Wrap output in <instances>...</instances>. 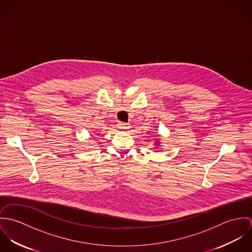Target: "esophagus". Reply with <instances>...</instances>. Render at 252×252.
<instances>
[{
    "label": "esophagus",
    "mask_w": 252,
    "mask_h": 252,
    "mask_svg": "<svg viewBox=\"0 0 252 252\" xmlns=\"http://www.w3.org/2000/svg\"><path fill=\"white\" fill-rule=\"evenodd\" d=\"M118 128L122 131H125V130H128L129 129V125L127 123H123V122H119L118 124Z\"/></svg>",
    "instance_id": "obj_1"
}]
</instances>
